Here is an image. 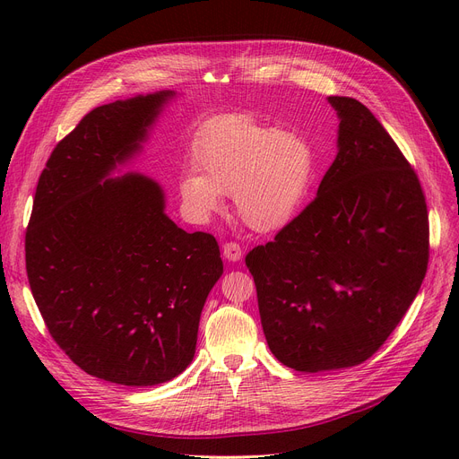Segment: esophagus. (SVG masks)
Segmentation results:
<instances>
[{"instance_id": "obj_1", "label": "esophagus", "mask_w": 459, "mask_h": 459, "mask_svg": "<svg viewBox=\"0 0 459 459\" xmlns=\"http://www.w3.org/2000/svg\"><path fill=\"white\" fill-rule=\"evenodd\" d=\"M223 256H225L227 260H230V262H238L239 258L244 256V251H242V247H239L236 242H229V244L223 246Z\"/></svg>"}]
</instances>
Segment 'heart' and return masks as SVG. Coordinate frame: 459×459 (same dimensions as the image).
Returning a JSON list of instances; mask_svg holds the SVG:
<instances>
[{
    "label": "heart",
    "instance_id": "b5f03b06",
    "mask_svg": "<svg viewBox=\"0 0 459 459\" xmlns=\"http://www.w3.org/2000/svg\"><path fill=\"white\" fill-rule=\"evenodd\" d=\"M199 171L180 182L186 210L199 221L223 208L234 193L236 212L256 232H275L303 206L315 171V152L298 132L275 130L251 115L215 123L195 149Z\"/></svg>",
    "mask_w": 459,
    "mask_h": 459
}]
</instances>
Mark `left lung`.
Masks as SVG:
<instances>
[{
    "instance_id": "8db88e82",
    "label": "left lung",
    "mask_w": 459,
    "mask_h": 459,
    "mask_svg": "<svg viewBox=\"0 0 459 459\" xmlns=\"http://www.w3.org/2000/svg\"><path fill=\"white\" fill-rule=\"evenodd\" d=\"M327 100L341 118L339 152L318 195L246 256L268 346L299 372L372 357L417 298L429 258L413 167L367 106Z\"/></svg>"
}]
</instances>
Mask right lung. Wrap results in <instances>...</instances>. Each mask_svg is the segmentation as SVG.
<instances>
[{
  "label": "right lung",
  "instance_id": "obj_1",
  "mask_svg": "<svg viewBox=\"0 0 459 459\" xmlns=\"http://www.w3.org/2000/svg\"><path fill=\"white\" fill-rule=\"evenodd\" d=\"M173 96L160 91L87 113L48 158L26 232L28 279L52 339L83 372L128 387L187 368L223 273L215 238L169 220L158 182L109 178L141 151Z\"/></svg>",
  "mask_w": 459,
  "mask_h": 459
}]
</instances>
